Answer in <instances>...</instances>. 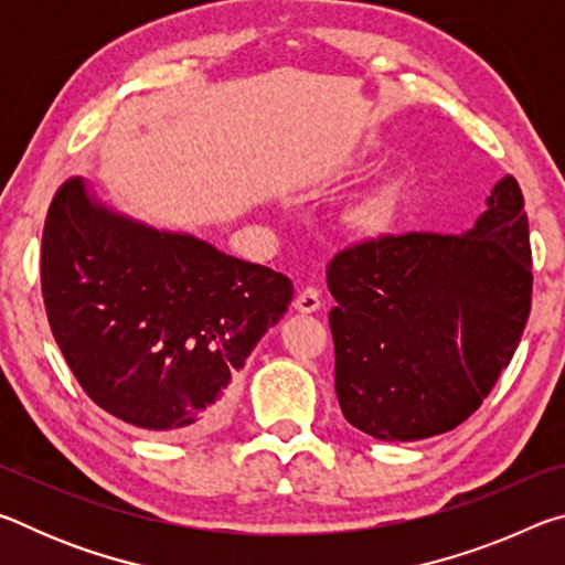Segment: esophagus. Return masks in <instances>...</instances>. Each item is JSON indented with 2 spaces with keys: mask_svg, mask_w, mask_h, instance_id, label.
I'll return each instance as SVG.
<instances>
[{
  "mask_svg": "<svg viewBox=\"0 0 565 565\" xmlns=\"http://www.w3.org/2000/svg\"><path fill=\"white\" fill-rule=\"evenodd\" d=\"M319 306H321V296L317 289H313V286H306V289H301L299 296L294 299V309L301 313L319 311Z\"/></svg>",
  "mask_w": 565,
  "mask_h": 565,
  "instance_id": "esophagus-1",
  "label": "esophagus"
}]
</instances>
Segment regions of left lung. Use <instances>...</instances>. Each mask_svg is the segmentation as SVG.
I'll list each match as a JSON object with an SVG mask.
<instances>
[{
    "instance_id": "1",
    "label": "left lung",
    "mask_w": 565,
    "mask_h": 565,
    "mask_svg": "<svg viewBox=\"0 0 565 565\" xmlns=\"http://www.w3.org/2000/svg\"><path fill=\"white\" fill-rule=\"evenodd\" d=\"M466 234H379L327 269L343 418L379 441L456 428L491 394L531 313L519 181L503 177Z\"/></svg>"
}]
</instances>
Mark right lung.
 <instances>
[{"mask_svg":"<svg viewBox=\"0 0 565 565\" xmlns=\"http://www.w3.org/2000/svg\"><path fill=\"white\" fill-rule=\"evenodd\" d=\"M42 296L94 404L149 434L202 438L224 424L238 371L294 284L191 234L131 222L72 177L46 212Z\"/></svg>","mask_w":565,"mask_h":565,"instance_id":"add662e5","label":"right lung"}]
</instances>
